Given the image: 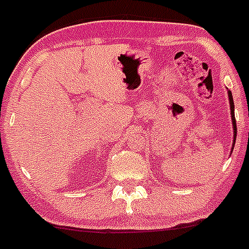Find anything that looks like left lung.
I'll return each instance as SVG.
<instances>
[{
	"mask_svg": "<svg viewBox=\"0 0 249 249\" xmlns=\"http://www.w3.org/2000/svg\"><path fill=\"white\" fill-rule=\"evenodd\" d=\"M228 96H229V103H230V113H231V122H232V128H234V144H235V139H236V121H235V115H234V101H232V95L230 91H228ZM232 152V149H231Z\"/></svg>",
	"mask_w": 249,
	"mask_h": 249,
	"instance_id": "1",
	"label": "left lung"
}]
</instances>
